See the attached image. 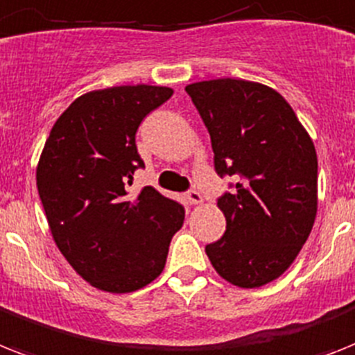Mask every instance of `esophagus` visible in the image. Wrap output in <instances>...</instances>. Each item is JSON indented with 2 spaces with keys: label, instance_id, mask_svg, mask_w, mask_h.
Segmentation results:
<instances>
[{
  "label": "esophagus",
  "instance_id": "esophagus-1",
  "mask_svg": "<svg viewBox=\"0 0 355 355\" xmlns=\"http://www.w3.org/2000/svg\"><path fill=\"white\" fill-rule=\"evenodd\" d=\"M186 200L189 204H200L202 202V195H200L197 189H189V191L186 193Z\"/></svg>",
  "mask_w": 355,
  "mask_h": 355
}]
</instances>
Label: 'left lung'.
I'll list each match as a JSON object with an SVG mask.
<instances>
[{"label":"left lung","instance_id":"8db88e82","mask_svg":"<svg viewBox=\"0 0 355 355\" xmlns=\"http://www.w3.org/2000/svg\"><path fill=\"white\" fill-rule=\"evenodd\" d=\"M207 128L226 232L206 253L241 288L277 279L297 257L318 213V155L290 103L273 89L220 78L187 85Z\"/></svg>","mask_w":355,"mask_h":355}]
</instances>
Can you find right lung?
I'll return each instance as SVG.
<instances>
[{
    "mask_svg": "<svg viewBox=\"0 0 355 355\" xmlns=\"http://www.w3.org/2000/svg\"><path fill=\"white\" fill-rule=\"evenodd\" d=\"M169 87L122 85L76 98L51 129L36 184L54 243L103 292L128 293L162 273L184 206L151 186L129 195L144 168L137 131Z\"/></svg>",
    "mask_w": 355,
    "mask_h": 355,
    "instance_id": "obj_1",
    "label": "right lung"
}]
</instances>
